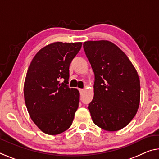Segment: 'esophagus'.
Instances as JSON below:
<instances>
[{
    "label": "esophagus",
    "instance_id": "esophagus-1",
    "mask_svg": "<svg viewBox=\"0 0 159 159\" xmlns=\"http://www.w3.org/2000/svg\"><path fill=\"white\" fill-rule=\"evenodd\" d=\"M79 92H80V94H82V93H83V92H84V89H79Z\"/></svg>",
    "mask_w": 159,
    "mask_h": 159
}]
</instances>
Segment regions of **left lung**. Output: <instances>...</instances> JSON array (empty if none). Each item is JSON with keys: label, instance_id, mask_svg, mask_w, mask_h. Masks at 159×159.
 <instances>
[{"label": "left lung", "instance_id": "8db88e82", "mask_svg": "<svg viewBox=\"0 0 159 159\" xmlns=\"http://www.w3.org/2000/svg\"><path fill=\"white\" fill-rule=\"evenodd\" d=\"M84 48L95 74L94 96L88 107L93 122L109 132L122 129L134 118L139 106L137 70L111 42L87 41Z\"/></svg>", "mask_w": 159, "mask_h": 159}]
</instances>
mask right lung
I'll return each mask as SVG.
<instances>
[{
    "mask_svg": "<svg viewBox=\"0 0 159 159\" xmlns=\"http://www.w3.org/2000/svg\"><path fill=\"white\" fill-rule=\"evenodd\" d=\"M81 46V42H54L42 48L30 63L24 84L25 102L32 120L45 134H61L74 120L80 94L66 84L69 65ZM61 78L64 84H60Z\"/></svg>",
    "mask_w": 159,
    "mask_h": 159,
    "instance_id": "right-lung-1",
    "label": "right lung"
}]
</instances>
